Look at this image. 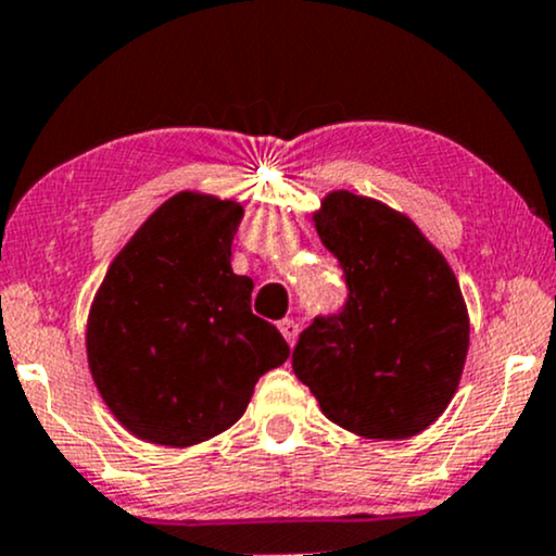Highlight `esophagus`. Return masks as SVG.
<instances>
[{"mask_svg": "<svg viewBox=\"0 0 556 556\" xmlns=\"http://www.w3.org/2000/svg\"><path fill=\"white\" fill-rule=\"evenodd\" d=\"M279 331H282L287 344L292 348V344H295V340H298L300 327H298V321H292V318H285V321H279Z\"/></svg>", "mask_w": 556, "mask_h": 556, "instance_id": "34e87169", "label": "esophagus"}]
</instances>
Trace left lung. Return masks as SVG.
Segmentation results:
<instances>
[{"label":"left lung","instance_id":"obj_1","mask_svg":"<svg viewBox=\"0 0 556 556\" xmlns=\"http://www.w3.org/2000/svg\"><path fill=\"white\" fill-rule=\"evenodd\" d=\"M314 222L348 303L300 334L292 371L331 424L363 439L416 437L455 397L468 355L455 271L416 222L376 198L334 190Z\"/></svg>","mask_w":556,"mask_h":556}]
</instances>
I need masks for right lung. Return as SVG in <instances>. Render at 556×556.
I'll return each mask as SVG.
<instances>
[{"mask_svg": "<svg viewBox=\"0 0 556 556\" xmlns=\"http://www.w3.org/2000/svg\"><path fill=\"white\" fill-rule=\"evenodd\" d=\"M242 206L182 190L114 256L86 327L93 384L132 437L193 446L238 424L256 381L290 358L232 271Z\"/></svg>", "mask_w": 556, "mask_h": 556, "instance_id": "right-lung-1", "label": "right lung"}]
</instances>
